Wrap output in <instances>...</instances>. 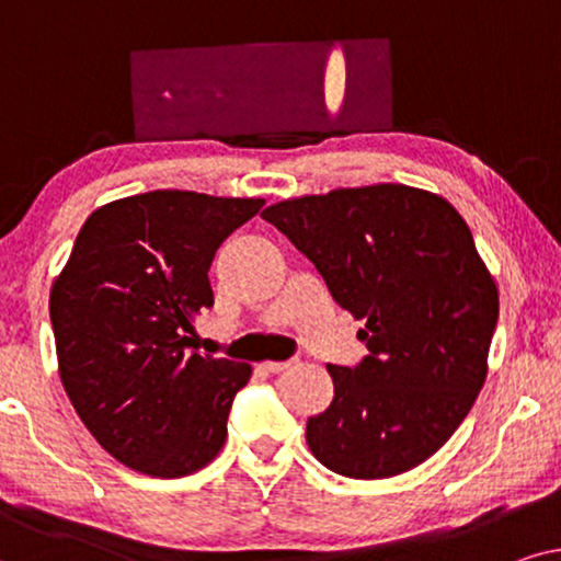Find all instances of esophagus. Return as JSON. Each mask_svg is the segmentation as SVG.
I'll return each instance as SVG.
<instances>
[{
    "label": "esophagus",
    "mask_w": 561,
    "mask_h": 561,
    "mask_svg": "<svg viewBox=\"0 0 561 561\" xmlns=\"http://www.w3.org/2000/svg\"><path fill=\"white\" fill-rule=\"evenodd\" d=\"M289 367H293V358H289V362H264V369L272 371V375H276V371H285Z\"/></svg>",
    "instance_id": "esophagus-1"
}]
</instances>
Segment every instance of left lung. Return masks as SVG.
<instances>
[{
	"label": "left lung",
	"instance_id": "obj_1",
	"mask_svg": "<svg viewBox=\"0 0 561 561\" xmlns=\"http://www.w3.org/2000/svg\"><path fill=\"white\" fill-rule=\"evenodd\" d=\"M261 218L308 256L333 300L367 325L356 367L328 364L333 402L308 421L320 465L382 480L433 457L459 428L484 377L497 285L465 218L405 184L285 199Z\"/></svg>",
	"mask_w": 561,
	"mask_h": 561
}]
</instances>
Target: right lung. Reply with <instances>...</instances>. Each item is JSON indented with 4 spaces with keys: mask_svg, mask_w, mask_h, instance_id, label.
<instances>
[{
    "mask_svg": "<svg viewBox=\"0 0 561 561\" xmlns=\"http://www.w3.org/2000/svg\"><path fill=\"white\" fill-rule=\"evenodd\" d=\"M264 199L156 190L89 215L50 289L58 375L119 465L184 477L218 457L251 364L190 351L220 243Z\"/></svg>",
    "mask_w": 561,
    "mask_h": 561,
    "instance_id": "obj_1",
    "label": "right lung"
}]
</instances>
